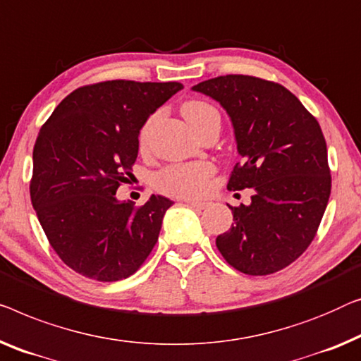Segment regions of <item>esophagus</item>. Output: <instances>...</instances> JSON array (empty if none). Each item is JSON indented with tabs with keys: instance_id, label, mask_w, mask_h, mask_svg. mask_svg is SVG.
<instances>
[{
	"instance_id": "1",
	"label": "esophagus",
	"mask_w": 361,
	"mask_h": 361,
	"mask_svg": "<svg viewBox=\"0 0 361 361\" xmlns=\"http://www.w3.org/2000/svg\"><path fill=\"white\" fill-rule=\"evenodd\" d=\"M187 205H190L193 208H198V210H203V208L208 207V202H202V200H184Z\"/></svg>"
}]
</instances>
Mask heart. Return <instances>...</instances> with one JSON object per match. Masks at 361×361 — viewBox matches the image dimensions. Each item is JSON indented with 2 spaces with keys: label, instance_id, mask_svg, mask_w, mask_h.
Returning a JSON list of instances; mask_svg holds the SVG:
<instances>
[{
  "label": "heart",
  "instance_id": "heart-1",
  "mask_svg": "<svg viewBox=\"0 0 361 361\" xmlns=\"http://www.w3.org/2000/svg\"><path fill=\"white\" fill-rule=\"evenodd\" d=\"M182 116L185 117L190 127L200 133L203 128L213 122H219V112L212 104L205 101H187L182 104ZM159 114H153L143 123L138 135L140 148L145 149L149 143L151 132L154 123L158 122ZM215 172V168L210 163H190V164H174L169 166L156 176V189L172 197L193 198L202 195L207 190L208 180Z\"/></svg>",
  "mask_w": 361,
  "mask_h": 361
}]
</instances>
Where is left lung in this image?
<instances>
[{"label": "left lung", "instance_id": "obj_1", "mask_svg": "<svg viewBox=\"0 0 361 361\" xmlns=\"http://www.w3.org/2000/svg\"><path fill=\"white\" fill-rule=\"evenodd\" d=\"M192 90L218 101L233 122L241 163L228 189L254 192L249 205H229L234 224L216 238L218 250L245 275L288 267L314 239L331 195L319 123L293 92L255 76H218Z\"/></svg>", "mask_w": 361, "mask_h": 361}]
</instances>
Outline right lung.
<instances>
[{
    "mask_svg": "<svg viewBox=\"0 0 361 361\" xmlns=\"http://www.w3.org/2000/svg\"><path fill=\"white\" fill-rule=\"evenodd\" d=\"M182 87L127 80L78 87L40 128L30 200L51 247L82 276L127 279L158 241L169 198L133 207L116 192L132 176L143 123Z\"/></svg>",
    "mask_w": 361,
    "mask_h": 361,
    "instance_id": "1",
    "label": "right lung"
}]
</instances>
